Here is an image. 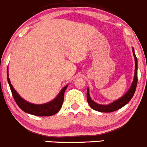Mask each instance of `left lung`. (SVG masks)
I'll use <instances>...</instances> for the list:
<instances>
[{
  "instance_id": "1",
  "label": "left lung",
  "mask_w": 147,
  "mask_h": 147,
  "mask_svg": "<svg viewBox=\"0 0 147 147\" xmlns=\"http://www.w3.org/2000/svg\"><path fill=\"white\" fill-rule=\"evenodd\" d=\"M133 55H134V59H135V72H134V80H133L132 84H131V87L129 90H128L127 93L123 96L122 97L119 99V100H116L112 103L109 104L107 105H99V104L94 102L92 99L90 98V94H89V89L87 88V100L90 106L93 109L96 111H98L100 112H115V111L118 110V109H121L124 106H125L130 100H131L132 97L134 96V92H135L136 88H137V84L138 81L137 78V58L136 57V55L134 53V48L132 49Z\"/></svg>"
}]
</instances>
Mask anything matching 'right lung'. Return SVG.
<instances>
[{
  "label": "right lung",
  "instance_id": "right-lung-1",
  "mask_svg": "<svg viewBox=\"0 0 147 147\" xmlns=\"http://www.w3.org/2000/svg\"><path fill=\"white\" fill-rule=\"evenodd\" d=\"M7 76H8V71L7 69ZM8 82L9 84L10 90H11L12 94L16 101L18 106L20 108L25 112L30 115H35V116L39 117H47L52 116V115H55L56 113L60 111L63 106V101H64V94L68 85H66L63 90L60 91L57 97L53 101L48 102V103L43 104V105H34L30 102L23 100L17 92L14 90V88L12 86L10 83V79L8 78Z\"/></svg>",
  "mask_w": 147,
  "mask_h": 147
}]
</instances>
